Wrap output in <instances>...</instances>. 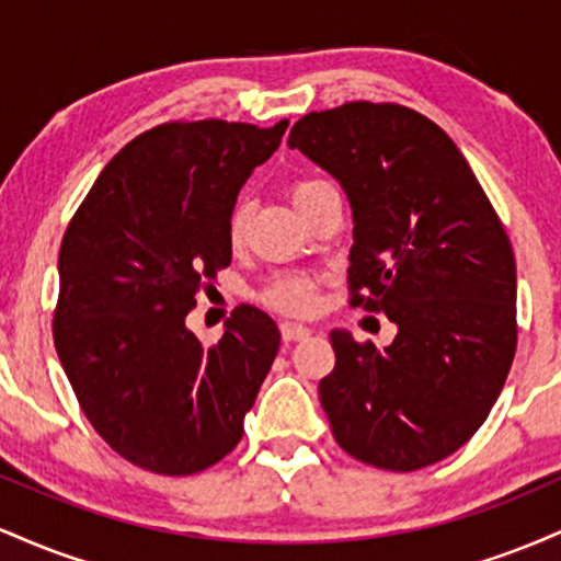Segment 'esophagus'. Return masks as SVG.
Returning <instances> with one entry per match:
<instances>
[{
  "label": "esophagus",
  "instance_id": "esophagus-1",
  "mask_svg": "<svg viewBox=\"0 0 561 561\" xmlns=\"http://www.w3.org/2000/svg\"><path fill=\"white\" fill-rule=\"evenodd\" d=\"M279 330H282V340H285V343H295V340H306L308 334H311V330H308V327L295 324V321H285V324H282Z\"/></svg>",
  "mask_w": 561,
  "mask_h": 561
}]
</instances>
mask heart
I'll return each mask as SVG.
<instances>
[{
    "mask_svg": "<svg viewBox=\"0 0 561 561\" xmlns=\"http://www.w3.org/2000/svg\"><path fill=\"white\" fill-rule=\"evenodd\" d=\"M327 190H332V184L317 176H298L289 182V197L298 205V210ZM244 227H248V205L240 199L231 205L227 216V237L231 244L242 242ZM261 300L282 313H308L317 306V287L302 274H279L261 289Z\"/></svg>",
    "mask_w": 561,
    "mask_h": 561,
    "instance_id": "heart-1",
    "label": "heart"
}]
</instances>
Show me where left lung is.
<instances>
[{
  "instance_id": "obj_1",
  "label": "left lung",
  "mask_w": 561,
  "mask_h": 561,
  "mask_svg": "<svg viewBox=\"0 0 561 561\" xmlns=\"http://www.w3.org/2000/svg\"><path fill=\"white\" fill-rule=\"evenodd\" d=\"M287 145L351 197V306L398 324L385 351L330 334L334 369L319 398L334 440L390 472L437 465L488 420L517 351L504 224L454 139L398 102L308 113Z\"/></svg>"
}]
</instances>
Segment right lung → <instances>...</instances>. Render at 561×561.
Masks as SVG:
<instances>
[{"instance_id": "obj_1", "label": "right lung", "mask_w": 561, "mask_h": 561, "mask_svg": "<svg viewBox=\"0 0 561 561\" xmlns=\"http://www.w3.org/2000/svg\"><path fill=\"white\" fill-rule=\"evenodd\" d=\"M287 124L165 121L105 165L62 234L57 356L96 435L134 467L184 478L242 440L282 334L240 306L205 347L184 319L231 263L229 208Z\"/></svg>"}]
</instances>
